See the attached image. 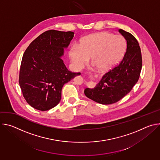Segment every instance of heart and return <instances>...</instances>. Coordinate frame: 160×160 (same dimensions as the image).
Here are the masks:
<instances>
[{
  "mask_svg": "<svg viewBox=\"0 0 160 160\" xmlns=\"http://www.w3.org/2000/svg\"><path fill=\"white\" fill-rule=\"evenodd\" d=\"M126 42L120 35L103 32L83 37L79 47L73 45L69 54L73 66L83 68L91 58V62L100 72H106L116 65L123 56Z\"/></svg>",
  "mask_w": 160,
  "mask_h": 160,
  "instance_id": "heart-1",
  "label": "heart"
}]
</instances>
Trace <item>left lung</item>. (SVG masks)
Here are the masks:
<instances>
[{
	"label": "left lung",
	"instance_id": "8db88e82",
	"mask_svg": "<svg viewBox=\"0 0 160 160\" xmlns=\"http://www.w3.org/2000/svg\"><path fill=\"white\" fill-rule=\"evenodd\" d=\"M119 32L127 40V51L118 64L105 73L94 88H86L85 96L98 103L111 104L122 99L138 82L142 65V54L135 37L122 29Z\"/></svg>",
	"mask_w": 160,
	"mask_h": 160
}]
</instances>
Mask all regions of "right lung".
<instances>
[{
    "mask_svg": "<svg viewBox=\"0 0 160 160\" xmlns=\"http://www.w3.org/2000/svg\"><path fill=\"white\" fill-rule=\"evenodd\" d=\"M73 32L51 30L31 42L22 56L19 83L22 96L33 108L48 111L58 105L63 85L80 73L68 70L61 57Z\"/></svg>",
    "mask_w": 160,
    "mask_h": 160,
    "instance_id": "add662e5",
    "label": "right lung"
}]
</instances>
